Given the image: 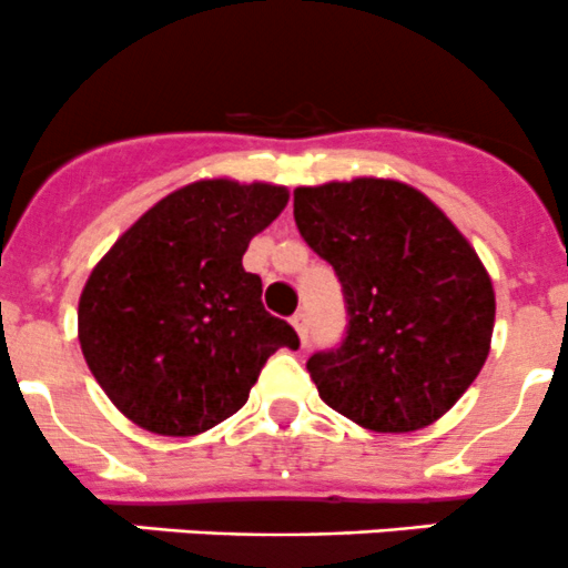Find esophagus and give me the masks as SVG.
<instances>
[{"instance_id": "34e87169", "label": "esophagus", "mask_w": 568, "mask_h": 568, "mask_svg": "<svg viewBox=\"0 0 568 568\" xmlns=\"http://www.w3.org/2000/svg\"><path fill=\"white\" fill-rule=\"evenodd\" d=\"M291 324H294V329H296V335H300V341L307 343V313L305 311L294 313V316H291Z\"/></svg>"}]
</instances>
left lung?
<instances>
[{
    "label": "left lung",
    "instance_id": "left-lung-1",
    "mask_svg": "<svg viewBox=\"0 0 568 568\" xmlns=\"http://www.w3.org/2000/svg\"><path fill=\"white\" fill-rule=\"evenodd\" d=\"M302 239L335 268L348 326L307 359L326 406L379 434L445 415L489 357L495 288L454 222L409 183L294 189Z\"/></svg>",
    "mask_w": 568,
    "mask_h": 568
}]
</instances>
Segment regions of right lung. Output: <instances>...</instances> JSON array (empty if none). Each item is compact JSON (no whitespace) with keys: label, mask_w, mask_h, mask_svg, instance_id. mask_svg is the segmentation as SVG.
I'll return each instance as SVG.
<instances>
[{"label":"right lung","mask_w":568,"mask_h":568,"mask_svg":"<svg viewBox=\"0 0 568 568\" xmlns=\"http://www.w3.org/2000/svg\"><path fill=\"white\" fill-rule=\"evenodd\" d=\"M288 189L194 181L148 209L95 263L79 296V343L101 390L162 437L209 432L247 404L294 326L266 313L261 277L244 272L252 236Z\"/></svg>","instance_id":"add662e5"}]
</instances>
